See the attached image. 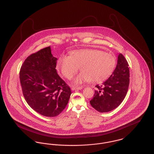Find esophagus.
I'll list each match as a JSON object with an SVG mask.
<instances>
[{
	"label": "esophagus",
	"instance_id": "34e87169",
	"mask_svg": "<svg viewBox=\"0 0 154 154\" xmlns=\"http://www.w3.org/2000/svg\"><path fill=\"white\" fill-rule=\"evenodd\" d=\"M82 88V87H72V90L74 91V90H80Z\"/></svg>",
	"mask_w": 154,
	"mask_h": 154
}]
</instances>
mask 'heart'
Returning <instances> with one entry per match:
<instances>
[{"label":"heart","instance_id":"b5f03b06","mask_svg":"<svg viewBox=\"0 0 154 154\" xmlns=\"http://www.w3.org/2000/svg\"><path fill=\"white\" fill-rule=\"evenodd\" d=\"M116 60L108 52L94 49H84L70 52V56L59 58L57 67L62 74L70 79L80 67L81 73L73 80L74 84L90 81L100 82L105 80L113 71Z\"/></svg>","mask_w":154,"mask_h":154}]
</instances>
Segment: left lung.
Wrapping results in <instances>:
<instances>
[{"instance_id": "left-lung-1", "label": "left lung", "mask_w": 154, "mask_h": 154, "mask_svg": "<svg viewBox=\"0 0 154 154\" xmlns=\"http://www.w3.org/2000/svg\"><path fill=\"white\" fill-rule=\"evenodd\" d=\"M124 55L119 54L117 65L109 78L101 85H96L95 95L90 104L100 112L112 111L122 102L129 84V68Z\"/></svg>"}]
</instances>
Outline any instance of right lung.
Instances as JSON below:
<instances>
[{
	"label": "right lung",
	"instance_id": "obj_1",
	"mask_svg": "<svg viewBox=\"0 0 154 154\" xmlns=\"http://www.w3.org/2000/svg\"><path fill=\"white\" fill-rule=\"evenodd\" d=\"M57 58L50 47L32 54L20 69L23 96L30 107L48 117L58 116L66 107L72 92L57 72Z\"/></svg>",
	"mask_w": 154,
	"mask_h": 154
}]
</instances>
